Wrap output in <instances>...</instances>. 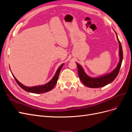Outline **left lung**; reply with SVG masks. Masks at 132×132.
I'll use <instances>...</instances> for the list:
<instances>
[{"label":"left lung","instance_id":"obj_1","mask_svg":"<svg viewBox=\"0 0 132 132\" xmlns=\"http://www.w3.org/2000/svg\"><path fill=\"white\" fill-rule=\"evenodd\" d=\"M116 34L117 38L119 43V62L116 68L112 71H111L110 73L97 78H91L85 73L84 70L83 69L82 67L78 63H76L78 67V73L79 78L80 79L81 82L85 86L90 87V88H98V87H101L109 84L112 82L116 79V78L117 77L119 73V69L121 68L123 60V51L121 43L120 41H119L117 34L116 33Z\"/></svg>","mask_w":132,"mask_h":132}]
</instances>
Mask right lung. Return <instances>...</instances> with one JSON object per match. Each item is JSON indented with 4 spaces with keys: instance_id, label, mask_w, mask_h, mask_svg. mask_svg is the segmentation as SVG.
<instances>
[{
    "instance_id": "obj_1",
    "label": "right lung",
    "mask_w": 132,
    "mask_h": 132,
    "mask_svg": "<svg viewBox=\"0 0 132 132\" xmlns=\"http://www.w3.org/2000/svg\"><path fill=\"white\" fill-rule=\"evenodd\" d=\"M63 64L64 63L62 64L61 65V66L58 68L56 73H55V75H54L53 78L48 83L46 84L43 85H38V86H32V87H27V86H24L23 84H22L18 80L16 79V78L14 77V76L13 75L18 84L19 85V86H20L23 90H25L26 91L29 92V93H34V94H42V93H46V92L51 91V90H52L53 87L55 86V84H56L57 82L60 71H61V70L62 69Z\"/></svg>"
}]
</instances>
